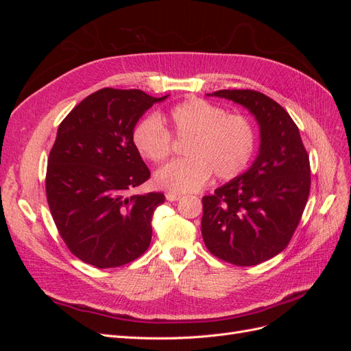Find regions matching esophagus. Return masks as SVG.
Masks as SVG:
<instances>
[{"mask_svg":"<svg viewBox=\"0 0 351 351\" xmlns=\"http://www.w3.org/2000/svg\"><path fill=\"white\" fill-rule=\"evenodd\" d=\"M165 197H167V200H168V202H176V200H178L180 197H182V195H180V193H173V192H168V193L165 195Z\"/></svg>","mask_w":351,"mask_h":351,"instance_id":"obj_1","label":"esophagus"}]
</instances>
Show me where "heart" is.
Here are the masks:
<instances>
[{
	"instance_id": "1",
	"label": "heart",
	"mask_w": 351,
	"mask_h": 351,
	"mask_svg": "<svg viewBox=\"0 0 351 351\" xmlns=\"http://www.w3.org/2000/svg\"><path fill=\"white\" fill-rule=\"evenodd\" d=\"M171 133L187 139V158L158 168L154 182L173 193L195 192L210 174L228 182L246 171L256 152L258 134L252 121L200 98L176 105L165 115ZM132 142L145 159L161 162L171 152L173 139L156 115H147L133 127Z\"/></svg>"
}]
</instances>
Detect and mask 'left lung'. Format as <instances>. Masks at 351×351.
I'll return each instance as SVG.
<instances>
[{"label": "left lung", "instance_id": "8db88e82", "mask_svg": "<svg viewBox=\"0 0 351 351\" xmlns=\"http://www.w3.org/2000/svg\"><path fill=\"white\" fill-rule=\"evenodd\" d=\"M259 124V154L246 173L202 197V237L214 256L252 267L281 253L311 192V164L300 132L278 102L250 89L217 90Z\"/></svg>", "mask_w": 351, "mask_h": 351}]
</instances>
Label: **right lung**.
I'll list each match as a JSON object with an SVG mask.
<instances>
[{"instance_id": "add662e5", "label": "right lung", "mask_w": 351, "mask_h": 351, "mask_svg": "<svg viewBox=\"0 0 351 351\" xmlns=\"http://www.w3.org/2000/svg\"><path fill=\"white\" fill-rule=\"evenodd\" d=\"M167 98L105 88L58 125L48 158L47 199L61 239L80 261L115 268L149 247L154 210L165 196L127 195L151 177L132 132L154 104Z\"/></svg>"}]
</instances>
